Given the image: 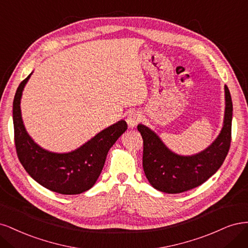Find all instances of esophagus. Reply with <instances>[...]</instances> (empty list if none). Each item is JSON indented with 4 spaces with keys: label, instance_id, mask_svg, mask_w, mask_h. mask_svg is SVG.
I'll return each mask as SVG.
<instances>
[{
    "label": "esophagus",
    "instance_id": "obj_1",
    "mask_svg": "<svg viewBox=\"0 0 248 248\" xmlns=\"http://www.w3.org/2000/svg\"><path fill=\"white\" fill-rule=\"evenodd\" d=\"M141 121V114L137 111H133L126 117V123L129 124L130 127H134L139 124V122Z\"/></svg>",
    "mask_w": 248,
    "mask_h": 248
}]
</instances>
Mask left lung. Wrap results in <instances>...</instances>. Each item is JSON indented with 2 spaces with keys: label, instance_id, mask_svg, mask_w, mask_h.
<instances>
[{
  "label": "left lung",
  "instance_id": "1",
  "mask_svg": "<svg viewBox=\"0 0 248 248\" xmlns=\"http://www.w3.org/2000/svg\"><path fill=\"white\" fill-rule=\"evenodd\" d=\"M225 93L226 112L222 130L208 148L196 155L180 156L173 154L147 126L138 125L143 139V169L155 189L167 194L183 193L201 186L219 169L232 140L233 103L227 85Z\"/></svg>",
  "mask_w": 248,
  "mask_h": 248
}]
</instances>
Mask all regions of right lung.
<instances>
[{
  "instance_id": "right-lung-1",
  "label": "right lung",
  "mask_w": 248,
  "mask_h": 248,
  "mask_svg": "<svg viewBox=\"0 0 248 248\" xmlns=\"http://www.w3.org/2000/svg\"><path fill=\"white\" fill-rule=\"evenodd\" d=\"M31 74L17 87L13 100L14 142L18 159L30 176L39 185L62 195H78L97 181L109 149L126 131L124 121L107 127L69 154H53L31 139L22 124L20 98Z\"/></svg>"
}]
</instances>
